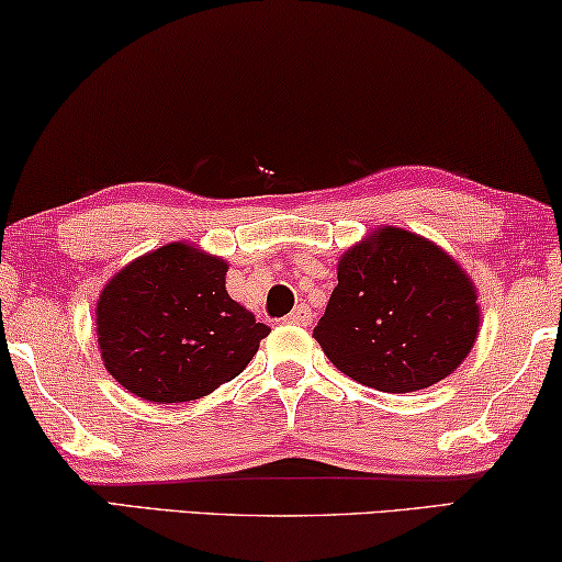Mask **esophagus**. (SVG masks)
<instances>
[{
  "instance_id": "esophagus-1",
  "label": "esophagus",
  "mask_w": 562,
  "mask_h": 562,
  "mask_svg": "<svg viewBox=\"0 0 562 562\" xmlns=\"http://www.w3.org/2000/svg\"><path fill=\"white\" fill-rule=\"evenodd\" d=\"M310 321H313V313H310L307 305H297L288 315V323H295V325H310Z\"/></svg>"
}]
</instances>
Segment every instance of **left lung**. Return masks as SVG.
<instances>
[{"instance_id": "1", "label": "left lung", "mask_w": 562, "mask_h": 562, "mask_svg": "<svg viewBox=\"0 0 562 562\" xmlns=\"http://www.w3.org/2000/svg\"><path fill=\"white\" fill-rule=\"evenodd\" d=\"M476 333V288L457 259L414 232L383 227L340 257L313 338L353 381L408 393L454 373Z\"/></svg>"}]
</instances>
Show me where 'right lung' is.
Wrapping results in <instances>:
<instances>
[{"instance_id":"add662e5","label":"right lung","mask_w":562,"mask_h":562,"mask_svg":"<svg viewBox=\"0 0 562 562\" xmlns=\"http://www.w3.org/2000/svg\"><path fill=\"white\" fill-rule=\"evenodd\" d=\"M227 270L222 257L171 241L113 274L95 325L103 366L125 391L181 404L245 371L270 328L229 297Z\"/></svg>"}]
</instances>
